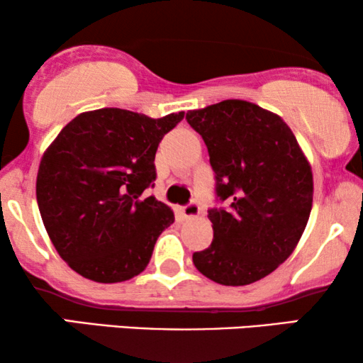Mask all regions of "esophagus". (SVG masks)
<instances>
[{"label":"esophagus","mask_w":363,"mask_h":363,"mask_svg":"<svg viewBox=\"0 0 363 363\" xmlns=\"http://www.w3.org/2000/svg\"><path fill=\"white\" fill-rule=\"evenodd\" d=\"M182 213L185 218H196L198 215H200V206H198L196 201H191V203H188L186 206L182 208Z\"/></svg>","instance_id":"34e87169"}]
</instances>
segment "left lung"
Masks as SVG:
<instances>
[{
  "mask_svg": "<svg viewBox=\"0 0 363 363\" xmlns=\"http://www.w3.org/2000/svg\"><path fill=\"white\" fill-rule=\"evenodd\" d=\"M203 137L216 196L230 206L208 210L213 241L193 264L223 286H246L271 274L296 250L312 210L309 162L289 125L252 102L230 99L186 112Z\"/></svg>",
  "mask_w": 363,
  "mask_h": 363,
  "instance_id": "1",
  "label": "left lung"
}]
</instances>
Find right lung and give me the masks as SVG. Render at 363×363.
I'll return each mask as SVG.
<instances>
[{
	"instance_id": "add662e5",
	"label": "right lung",
	"mask_w": 363,
	"mask_h": 363,
	"mask_svg": "<svg viewBox=\"0 0 363 363\" xmlns=\"http://www.w3.org/2000/svg\"><path fill=\"white\" fill-rule=\"evenodd\" d=\"M185 112L152 118L123 108L82 112L59 132L39 163L36 198L59 256L86 279H132L175 221L142 193L153 185L155 153Z\"/></svg>"
}]
</instances>
